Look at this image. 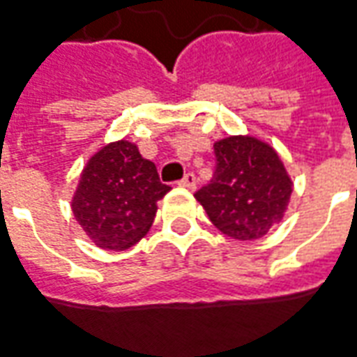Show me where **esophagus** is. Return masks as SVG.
Masks as SVG:
<instances>
[{"instance_id": "34e87169", "label": "esophagus", "mask_w": 357, "mask_h": 357, "mask_svg": "<svg viewBox=\"0 0 357 357\" xmlns=\"http://www.w3.org/2000/svg\"><path fill=\"white\" fill-rule=\"evenodd\" d=\"M179 185L187 187V189H195V187H197L195 174H185V178L179 181Z\"/></svg>"}]
</instances>
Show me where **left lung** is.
<instances>
[{
    "label": "left lung",
    "mask_w": 357,
    "mask_h": 357,
    "mask_svg": "<svg viewBox=\"0 0 357 357\" xmlns=\"http://www.w3.org/2000/svg\"><path fill=\"white\" fill-rule=\"evenodd\" d=\"M216 172L195 199L228 238L259 239L284 220L294 179L273 144L253 135L214 143Z\"/></svg>",
    "instance_id": "1"
}]
</instances>
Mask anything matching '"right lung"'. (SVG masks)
<instances>
[{
    "label": "right lung",
    "mask_w": 357,
    "mask_h": 357,
    "mask_svg": "<svg viewBox=\"0 0 357 357\" xmlns=\"http://www.w3.org/2000/svg\"><path fill=\"white\" fill-rule=\"evenodd\" d=\"M170 191L131 141L102 146L84 164L71 199L75 220L100 249L123 251L153 226L156 203Z\"/></svg>",
    "instance_id": "obj_1"
}]
</instances>
